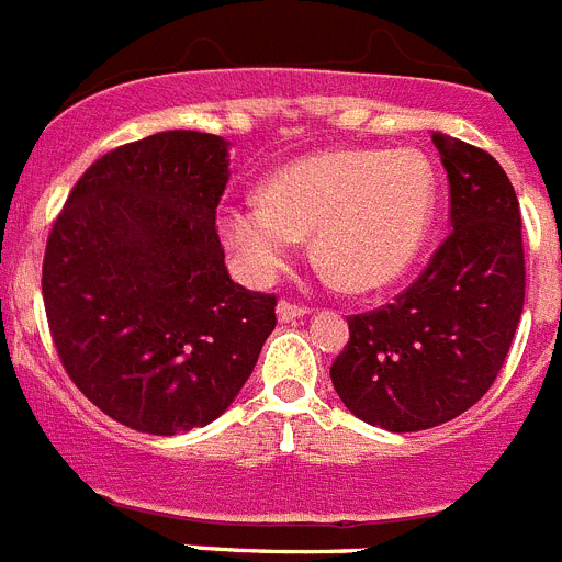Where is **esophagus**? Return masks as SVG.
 I'll list each match as a JSON object with an SVG mask.
<instances>
[{
	"instance_id": "34e87169",
	"label": "esophagus",
	"mask_w": 562,
	"mask_h": 562,
	"mask_svg": "<svg viewBox=\"0 0 562 562\" xmlns=\"http://www.w3.org/2000/svg\"><path fill=\"white\" fill-rule=\"evenodd\" d=\"M276 315L281 324H292V321H297V317H306V310L304 306L290 304V301H281V304L276 306Z\"/></svg>"
}]
</instances>
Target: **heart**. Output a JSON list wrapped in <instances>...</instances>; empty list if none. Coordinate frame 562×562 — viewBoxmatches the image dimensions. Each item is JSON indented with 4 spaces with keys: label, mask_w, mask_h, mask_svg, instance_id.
Returning a JSON list of instances; mask_svg holds the SVG:
<instances>
[{
    "label": "heart",
    "mask_w": 562,
    "mask_h": 562,
    "mask_svg": "<svg viewBox=\"0 0 562 562\" xmlns=\"http://www.w3.org/2000/svg\"><path fill=\"white\" fill-rule=\"evenodd\" d=\"M439 202V171L428 151L335 148L270 173L261 202L222 211L220 236L238 270L270 286L310 236L329 281L374 292L400 281L419 256Z\"/></svg>",
    "instance_id": "heart-1"
}]
</instances>
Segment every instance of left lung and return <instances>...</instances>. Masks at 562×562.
Wrapping results in <instances>:
<instances>
[{"label":"left lung","instance_id":"1","mask_svg":"<svg viewBox=\"0 0 562 562\" xmlns=\"http://www.w3.org/2000/svg\"><path fill=\"white\" fill-rule=\"evenodd\" d=\"M450 180L453 233L394 304L349 317L331 385L357 419L391 434L436 428L486 394L524 312L515 188L495 157L430 134Z\"/></svg>","mask_w":562,"mask_h":562}]
</instances>
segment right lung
I'll use <instances>...</instances> for the list:
<instances>
[{
  "instance_id": "1",
  "label": "right lung",
  "mask_w": 562,
  "mask_h": 562,
  "mask_svg": "<svg viewBox=\"0 0 562 562\" xmlns=\"http://www.w3.org/2000/svg\"><path fill=\"white\" fill-rule=\"evenodd\" d=\"M231 143L160 132L103 154L58 213L42 292L64 369L126 428L220 419L276 329V297L236 284L216 233Z\"/></svg>"
}]
</instances>
